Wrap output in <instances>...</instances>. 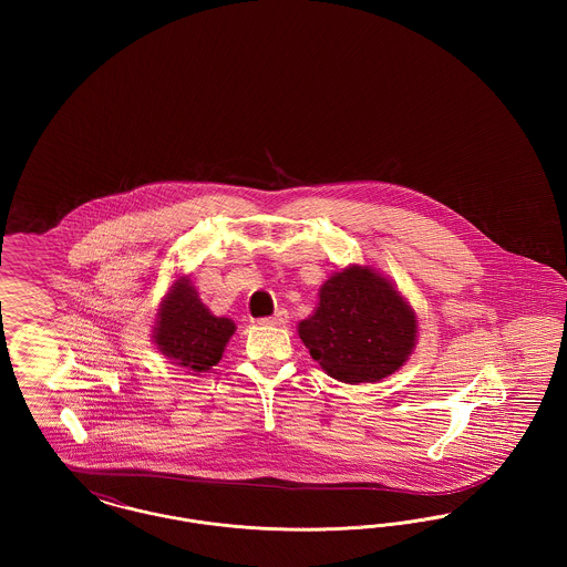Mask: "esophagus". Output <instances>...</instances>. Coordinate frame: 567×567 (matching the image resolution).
Returning a JSON list of instances; mask_svg holds the SVG:
<instances>
[{"label": "esophagus", "mask_w": 567, "mask_h": 567, "mask_svg": "<svg viewBox=\"0 0 567 567\" xmlns=\"http://www.w3.org/2000/svg\"><path fill=\"white\" fill-rule=\"evenodd\" d=\"M287 321H289V315H287V310H278V312H274L271 317L259 319V324H285Z\"/></svg>", "instance_id": "34e87169"}]
</instances>
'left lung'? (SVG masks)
<instances>
[{
  "mask_svg": "<svg viewBox=\"0 0 567 567\" xmlns=\"http://www.w3.org/2000/svg\"><path fill=\"white\" fill-rule=\"evenodd\" d=\"M416 315L395 285L368 266L331 274L317 310L297 324L312 359L340 382H378L416 347Z\"/></svg>",
  "mask_w": 567,
  "mask_h": 567,
  "instance_id": "8db88e82",
  "label": "left lung"
}]
</instances>
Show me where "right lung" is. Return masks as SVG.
Masks as SVG:
<instances>
[{"mask_svg":"<svg viewBox=\"0 0 567 567\" xmlns=\"http://www.w3.org/2000/svg\"><path fill=\"white\" fill-rule=\"evenodd\" d=\"M234 331L236 323L215 317L202 303L189 278L181 276L163 297L153 340L172 363L190 372H206L220 361Z\"/></svg>","mask_w":567,"mask_h":567,"instance_id":"obj_1","label":"right lung"}]
</instances>
